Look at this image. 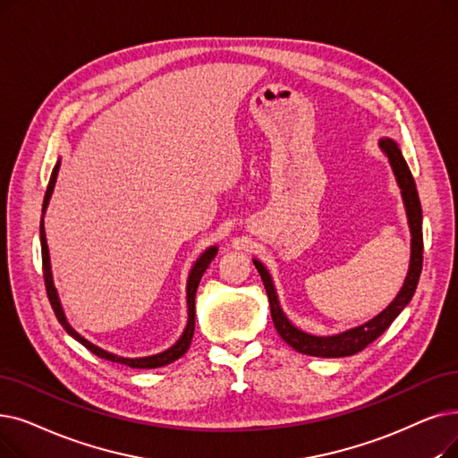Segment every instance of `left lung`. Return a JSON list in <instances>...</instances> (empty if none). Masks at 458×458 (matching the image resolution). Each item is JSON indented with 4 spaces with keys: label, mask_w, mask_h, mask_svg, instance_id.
Returning <instances> with one entry per match:
<instances>
[{
    "label": "left lung",
    "mask_w": 458,
    "mask_h": 458,
    "mask_svg": "<svg viewBox=\"0 0 458 458\" xmlns=\"http://www.w3.org/2000/svg\"><path fill=\"white\" fill-rule=\"evenodd\" d=\"M380 148L387 155L396 182H399V187L403 191L404 206H406V213H408V223H410V230H411V258H410V271H408V276L404 281V286L399 292V295L394 297V301L384 312L372 318V320L367 322L365 326L353 327L350 331H344L341 335H333V336H316V335H309L301 329H297L295 326H292V322L284 316L281 305H278L276 292H275V286H273V281H271L267 269L262 266V262L254 260V266L262 276V283H264L267 297H269V307H271V318H273L275 329L278 335H281V339L286 344H290L295 352L305 353V355H314V357H346V355H353L357 352H361L370 343H374L377 336H380L393 324L394 318L403 312V309L410 303V300L415 293V288H417V283H420V275L423 269V215H421L420 194H417L411 172L404 161L399 146H396L393 140H389V138H382Z\"/></svg>",
    "instance_id": "left-lung-1"
}]
</instances>
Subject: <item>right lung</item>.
Listing matches in <instances>:
<instances>
[{
    "label": "right lung",
    "mask_w": 458,
    "mask_h": 458,
    "mask_svg": "<svg viewBox=\"0 0 458 458\" xmlns=\"http://www.w3.org/2000/svg\"><path fill=\"white\" fill-rule=\"evenodd\" d=\"M57 170H59V163L54 166L52 170V175H50V182H48V187H47V194H45V202H43V213L50 202V196H52V191H54V185H55V177H57ZM41 252H43V276H45V286H47V295H48V301L55 312V318L57 322L64 326V329L74 336V339L81 343L82 346H86L89 352H93L95 355L103 357V360H108L112 363H122V365H127L131 369H158V367H165V365H170L174 363L175 360H180L182 355H185V352L189 350L191 346V341H192V335H194V297H196V290H198V284H200V278L202 275L206 273L208 266L211 264V260L216 254V247H209L200 258H198L196 264L192 266L191 269V275H189V283H187V307H189V322H187V327L182 335V339L177 341L172 348H168L166 352L163 353H157V355H151V357H138V360H127V357H117L114 353H108L101 348H97L95 344H91L89 341H86L84 336L78 335L65 320L64 316V310H62V305H59V300H57V293H55V288H54V283H52V273H50V256H48V247H47V235H45V226H43V221H41Z\"/></svg>",
    "instance_id": "obj_1"
}]
</instances>
